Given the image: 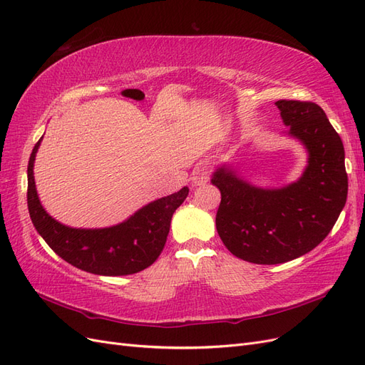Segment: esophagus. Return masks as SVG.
<instances>
[{"label":"esophagus","instance_id":"1","mask_svg":"<svg viewBox=\"0 0 365 365\" xmlns=\"http://www.w3.org/2000/svg\"><path fill=\"white\" fill-rule=\"evenodd\" d=\"M210 178V165L207 163H200L192 172V182L200 185L207 182Z\"/></svg>","mask_w":365,"mask_h":365}]
</instances>
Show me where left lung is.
I'll use <instances>...</instances> for the list:
<instances>
[{
  "instance_id": "obj_1",
  "label": "left lung",
  "mask_w": 365,
  "mask_h": 365,
  "mask_svg": "<svg viewBox=\"0 0 365 365\" xmlns=\"http://www.w3.org/2000/svg\"><path fill=\"white\" fill-rule=\"evenodd\" d=\"M288 135L303 143L307 165L295 182L262 189L227 165L212 184L220 190L217 235L236 257L277 264L312 251L334 228L347 200L344 146L317 103L275 102Z\"/></svg>"
}]
</instances>
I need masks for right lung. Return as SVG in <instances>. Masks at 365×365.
<instances>
[{
  "label": "right lung",
  "mask_w": 365,
  "mask_h": 365,
  "mask_svg": "<svg viewBox=\"0 0 365 365\" xmlns=\"http://www.w3.org/2000/svg\"><path fill=\"white\" fill-rule=\"evenodd\" d=\"M41 140L29 160L27 204L31 222L47 245L73 267L97 275H128L150 267L165 245L172 216L189 195V189L182 187L180 192L160 197L121 224L108 228H71L53 219L38 197L33 165Z\"/></svg>",
  "instance_id": "obj_1"
}]
</instances>
